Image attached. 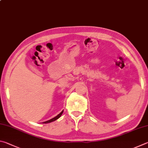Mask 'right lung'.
I'll list each match as a JSON object with an SVG mask.
<instances>
[{
    "label": "right lung",
    "mask_w": 148,
    "mask_h": 148,
    "mask_svg": "<svg viewBox=\"0 0 148 148\" xmlns=\"http://www.w3.org/2000/svg\"><path fill=\"white\" fill-rule=\"evenodd\" d=\"M63 111H61L60 114H59L58 115H57V116H56V117H54V118H53V119H50V120H48V121H46V122H43V123H50V122H53V121H55V120H56L57 119H58L59 118H60L61 116V114H63Z\"/></svg>",
    "instance_id": "right-lung-1"
}]
</instances>
